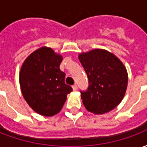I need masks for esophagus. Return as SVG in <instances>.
Wrapping results in <instances>:
<instances>
[{
	"instance_id": "obj_1",
	"label": "esophagus",
	"mask_w": 147,
	"mask_h": 147,
	"mask_svg": "<svg viewBox=\"0 0 147 147\" xmlns=\"http://www.w3.org/2000/svg\"><path fill=\"white\" fill-rule=\"evenodd\" d=\"M72 89H73L74 91H76V90H77V89H78V88H77V86H76V84L72 86Z\"/></svg>"
}]
</instances>
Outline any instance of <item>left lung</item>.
Returning a JSON list of instances; mask_svg holds the SVG:
<instances>
[{"mask_svg": "<svg viewBox=\"0 0 147 147\" xmlns=\"http://www.w3.org/2000/svg\"><path fill=\"white\" fill-rule=\"evenodd\" d=\"M89 80L81 92L87 110L95 114L108 113L122 101L127 86V72L120 59L105 49H95L79 55Z\"/></svg>", "mask_w": 147, "mask_h": 147, "instance_id": "obj_1", "label": "left lung"}]
</instances>
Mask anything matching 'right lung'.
Segmentation results:
<instances>
[{"mask_svg":"<svg viewBox=\"0 0 147 147\" xmlns=\"http://www.w3.org/2000/svg\"><path fill=\"white\" fill-rule=\"evenodd\" d=\"M62 57L51 48L42 47L25 60L20 72L24 99L34 111L45 117L58 113L72 88L64 83L60 69Z\"/></svg>","mask_w":147,"mask_h":147,"instance_id":"1","label":"right lung"}]
</instances>
